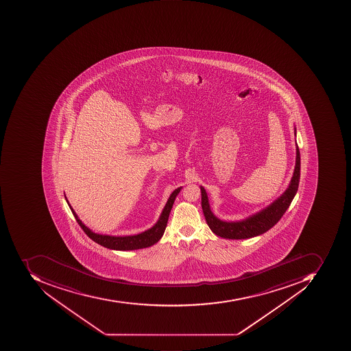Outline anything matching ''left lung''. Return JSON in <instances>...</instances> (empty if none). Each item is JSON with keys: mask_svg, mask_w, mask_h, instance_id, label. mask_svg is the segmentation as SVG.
Instances as JSON below:
<instances>
[{"mask_svg": "<svg viewBox=\"0 0 351 351\" xmlns=\"http://www.w3.org/2000/svg\"><path fill=\"white\" fill-rule=\"evenodd\" d=\"M300 177V154L298 145H296V162L294 169L293 176L291 182L289 184L288 189L285 191L284 194L274 202L264 208L263 211L258 212L255 215L243 220V221L227 222L222 221L215 217L212 213L210 204H208V196L206 190L200 186L202 190V206L204 211V218L208 228L212 230L217 237L229 239H245L257 237L261 234L270 230L273 226L278 223V220L282 217L285 212L288 210L289 206L291 204L296 192H298V184Z\"/></svg>", "mask_w": 351, "mask_h": 351, "instance_id": "1", "label": "left lung"}]
</instances>
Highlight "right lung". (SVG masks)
<instances>
[{
    "instance_id": "right-lung-1",
    "label": "right lung",
    "mask_w": 351,
    "mask_h": 351,
    "mask_svg": "<svg viewBox=\"0 0 351 351\" xmlns=\"http://www.w3.org/2000/svg\"><path fill=\"white\" fill-rule=\"evenodd\" d=\"M180 190L181 186L176 189L171 194L170 198L167 200V204H165L156 225L154 226L151 229L143 232V233L132 235V237H110V235H101V234L94 233V232L90 231L88 228L83 225L82 221L77 216L76 212L73 211L71 204H69V200L66 198L65 199H66L67 204H69V208H71V212H73V216L76 218L81 229L95 243L104 245V247H108V249H112V250L129 251L151 247L154 243H158L159 239L162 237L163 233H165L167 219H169V215H170L171 210H172L173 204H174L175 198H176Z\"/></svg>"
}]
</instances>
